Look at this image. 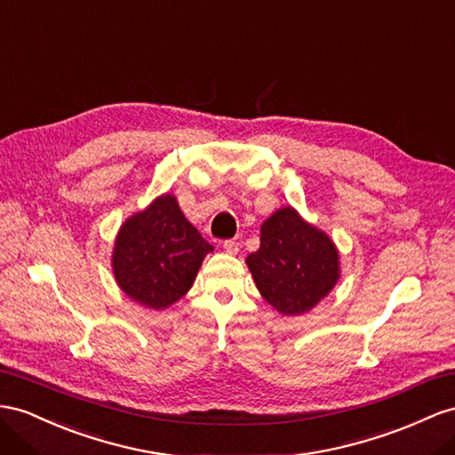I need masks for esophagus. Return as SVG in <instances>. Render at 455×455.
<instances>
[{
	"mask_svg": "<svg viewBox=\"0 0 455 455\" xmlns=\"http://www.w3.org/2000/svg\"><path fill=\"white\" fill-rule=\"evenodd\" d=\"M223 250H225L227 253H230V255H236L238 250H240V243H238L236 240H225V242H223Z\"/></svg>",
	"mask_w": 455,
	"mask_h": 455,
	"instance_id": "esophagus-1",
	"label": "esophagus"
}]
</instances>
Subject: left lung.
<instances>
[{"label":"left lung","mask_w":455,"mask_h":455,"mask_svg":"<svg viewBox=\"0 0 455 455\" xmlns=\"http://www.w3.org/2000/svg\"><path fill=\"white\" fill-rule=\"evenodd\" d=\"M246 263L259 294L283 315L313 309L340 278L334 242L292 207H281L265 220L259 250Z\"/></svg>","instance_id":"obj_1"}]
</instances>
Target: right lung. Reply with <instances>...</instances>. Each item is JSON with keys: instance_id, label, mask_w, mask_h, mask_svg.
Segmentation results:
<instances>
[{"instance_id": "add662e5", "label": "right lung", "mask_w": 455, "mask_h": 455, "mask_svg": "<svg viewBox=\"0 0 455 455\" xmlns=\"http://www.w3.org/2000/svg\"><path fill=\"white\" fill-rule=\"evenodd\" d=\"M213 246L165 194L124 220L113 248V273L123 292L151 309H165L192 288Z\"/></svg>"}]
</instances>
